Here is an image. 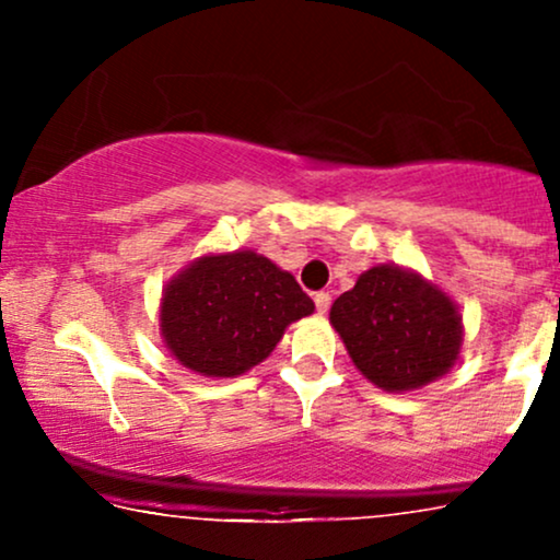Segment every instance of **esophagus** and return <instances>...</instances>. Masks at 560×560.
Masks as SVG:
<instances>
[{"label":"esophagus","mask_w":560,"mask_h":560,"mask_svg":"<svg viewBox=\"0 0 560 560\" xmlns=\"http://www.w3.org/2000/svg\"><path fill=\"white\" fill-rule=\"evenodd\" d=\"M313 302H316V311L320 313V316H324V313L329 311V305H331V294L329 292H316V294H313Z\"/></svg>","instance_id":"esophagus-1"}]
</instances>
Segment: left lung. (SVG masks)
<instances>
[{"instance_id":"1","label":"left lung","mask_w":560,"mask_h":560,"mask_svg":"<svg viewBox=\"0 0 560 560\" xmlns=\"http://www.w3.org/2000/svg\"><path fill=\"white\" fill-rule=\"evenodd\" d=\"M329 320L355 369L384 392H413L458 363L464 316L434 281L402 266L369 268L334 300Z\"/></svg>"}]
</instances>
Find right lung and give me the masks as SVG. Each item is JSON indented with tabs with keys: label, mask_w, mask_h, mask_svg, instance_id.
I'll list each match as a JSON object with an SVG mask.
<instances>
[{
	"label": "right lung",
	"mask_w": 560,
	"mask_h": 560,
	"mask_svg": "<svg viewBox=\"0 0 560 560\" xmlns=\"http://www.w3.org/2000/svg\"><path fill=\"white\" fill-rule=\"evenodd\" d=\"M313 311L294 276L266 255L205 253L163 287L160 337L184 369L234 378L266 361L287 326Z\"/></svg>",
	"instance_id": "1"
}]
</instances>
